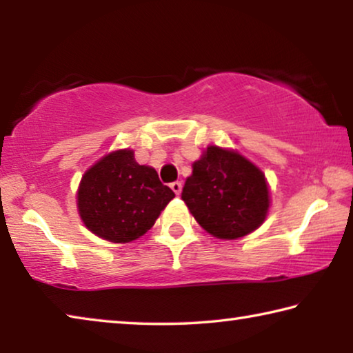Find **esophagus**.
<instances>
[{"instance_id": "esophagus-1", "label": "esophagus", "mask_w": 353, "mask_h": 353, "mask_svg": "<svg viewBox=\"0 0 353 353\" xmlns=\"http://www.w3.org/2000/svg\"><path fill=\"white\" fill-rule=\"evenodd\" d=\"M171 190L174 191L176 194H181V193H182V182H179V181L172 182V183H171Z\"/></svg>"}]
</instances>
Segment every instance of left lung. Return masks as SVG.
Here are the masks:
<instances>
[{"label": "left lung", "instance_id": "1", "mask_svg": "<svg viewBox=\"0 0 353 353\" xmlns=\"http://www.w3.org/2000/svg\"><path fill=\"white\" fill-rule=\"evenodd\" d=\"M191 214L208 234L235 240L261 225L270 208L265 174L234 151L207 148L182 190Z\"/></svg>", "mask_w": 353, "mask_h": 353}]
</instances>
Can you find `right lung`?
<instances>
[{"label":"right lung","mask_w":353,"mask_h":353,"mask_svg":"<svg viewBox=\"0 0 353 353\" xmlns=\"http://www.w3.org/2000/svg\"><path fill=\"white\" fill-rule=\"evenodd\" d=\"M174 191L157 171L139 165L129 149L105 155L83 174L77 191L79 214L94 235L130 243L145 235Z\"/></svg>","instance_id":"right-lung-1"}]
</instances>
